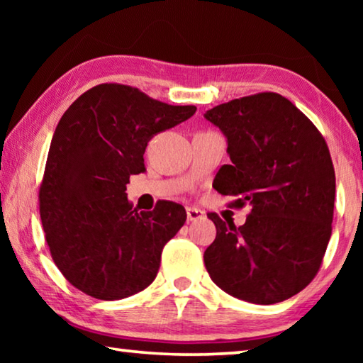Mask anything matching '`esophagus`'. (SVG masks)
I'll list each match as a JSON object with an SVG mask.
<instances>
[{"label": "esophagus", "instance_id": "esophagus-1", "mask_svg": "<svg viewBox=\"0 0 363 363\" xmlns=\"http://www.w3.org/2000/svg\"><path fill=\"white\" fill-rule=\"evenodd\" d=\"M205 216H206L205 211L199 210V208H194V206L187 208V220H190V223H194V220H199V219H203Z\"/></svg>", "mask_w": 363, "mask_h": 363}]
</instances>
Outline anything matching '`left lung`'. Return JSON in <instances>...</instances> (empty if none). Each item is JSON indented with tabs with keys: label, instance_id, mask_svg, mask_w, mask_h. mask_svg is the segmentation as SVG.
Returning <instances> with one entry per match:
<instances>
[{
	"label": "left lung",
	"instance_id": "1",
	"mask_svg": "<svg viewBox=\"0 0 363 363\" xmlns=\"http://www.w3.org/2000/svg\"><path fill=\"white\" fill-rule=\"evenodd\" d=\"M227 138L230 164L216 190L250 206L235 227L208 213L216 238L203 259L211 280L230 296L275 304L311 284L331 237L335 168L314 123L277 93H257L205 113Z\"/></svg>",
	"mask_w": 363,
	"mask_h": 363
}]
</instances>
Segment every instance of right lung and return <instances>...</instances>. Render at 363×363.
<instances>
[{"mask_svg":"<svg viewBox=\"0 0 363 363\" xmlns=\"http://www.w3.org/2000/svg\"><path fill=\"white\" fill-rule=\"evenodd\" d=\"M195 110L104 83L62 115L40 186V216L52 261L79 291L113 301L155 280L163 247L187 214L167 200L138 211L126 199V184L145 171L147 143Z\"/></svg>","mask_w":363,"mask_h":363,"instance_id":"add662e5","label":"right lung"}]
</instances>
